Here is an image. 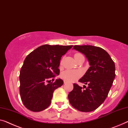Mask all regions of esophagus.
<instances>
[{"label": "esophagus", "mask_w": 128, "mask_h": 128, "mask_svg": "<svg viewBox=\"0 0 128 128\" xmlns=\"http://www.w3.org/2000/svg\"><path fill=\"white\" fill-rule=\"evenodd\" d=\"M64 84L67 83H68V82H67V81H66V80H64Z\"/></svg>", "instance_id": "1"}]
</instances>
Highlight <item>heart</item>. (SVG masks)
<instances>
[{"label": "heart", "instance_id": "heart-1", "mask_svg": "<svg viewBox=\"0 0 128 128\" xmlns=\"http://www.w3.org/2000/svg\"><path fill=\"white\" fill-rule=\"evenodd\" d=\"M81 54L80 53H76L75 54V58L80 56ZM61 64L62 62H61ZM82 76V72L77 70H66L62 74V79L67 81L74 82L78 80Z\"/></svg>", "mask_w": 128, "mask_h": 128}]
</instances>
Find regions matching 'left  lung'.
I'll list each match as a JSON object with an SVG mask.
<instances>
[{
  "mask_svg": "<svg viewBox=\"0 0 128 128\" xmlns=\"http://www.w3.org/2000/svg\"><path fill=\"white\" fill-rule=\"evenodd\" d=\"M74 49L85 55L90 67L79 82L88 84L86 89L74 84L68 94L71 105L79 111L90 112L100 107L108 96L115 78V64L108 53L92 45H75Z\"/></svg>",
  "mask_w": 128,
  "mask_h": 128,
  "instance_id": "obj_1",
  "label": "left lung"
}]
</instances>
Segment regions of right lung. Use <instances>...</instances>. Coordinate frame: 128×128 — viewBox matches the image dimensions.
I'll return each instance as SVG.
<instances>
[{"label":"right lung","mask_w":128,"mask_h":128,"mask_svg":"<svg viewBox=\"0 0 128 128\" xmlns=\"http://www.w3.org/2000/svg\"><path fill=\"white\" fill-rule=\"evenodd\" d=\"M72 46L44 45L26 57L20 71V91L28 109L38 112L50 105L53 92L64 82L61 79L53 83L49 80L59 75L61 58Z\"/></svg>","instance_id":"obj_1"}]
</instances>
